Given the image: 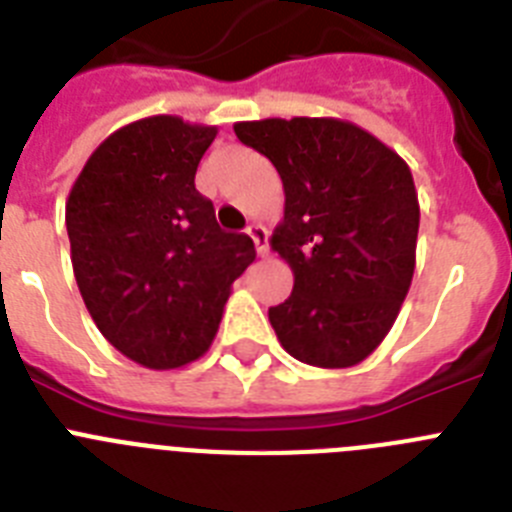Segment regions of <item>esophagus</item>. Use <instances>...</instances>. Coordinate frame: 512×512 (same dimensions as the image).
I'll return each instance as SVG.
<instances>
[{
  "mask_svg": "<svg viewBox=\"0 0 512 512\" xmlns=\"http://www.w3.org/2000/svg\"><path fill=\"white\" fill-rule=\"evenodd\" d=\"M246 233L251 235V241L256 243V253H259V256H269V233H266L264 225H248Z\"/></svg>",
  "mask_w": 512,
  "mask_h": 512,
  "instance_id": "34e87169",
  "label": "esophagus"
}]
</instances>
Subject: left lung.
Listing matches in <instances>:
<instances>
[{"instance_id":"left-lung-1","label":"left lung","mask_w":512,"mask_h":512,"mask_svg":"<svg viewBox=\"0 0 512 512\" xmlns=\"http://www.w3.org/2000/svg\"><path fill=\"white\" fill-rule=\"evenodd\" d=\"M233 130L282 176L284 220L269 243L295 287L269 307L271 328L302 364L356 366L390 333L413 282L420 207L408 164L336 117H269Z\"/></svg>"}]
</instances>
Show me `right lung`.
I'll return each mask as SVG.
<instances>
[{
    "instance_id": "1",
    "label": "right lung",
    "mask_w": 512,
    "mask_h": 512,
    "mask_svg": "<svg viewBox=\"0 0 512 512\" xmlns=\"http://www.w3.org/2000/svg\"><path fill=\"white\" fill-rule=\"evenodd\" d=\"M215 125L153 115L99 143L71 187L66 230L89 315L148 369H179L210 348L230 287L256 259L194 187Z\"/></svg>"
}]
</instances>
